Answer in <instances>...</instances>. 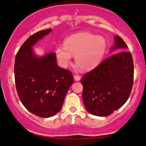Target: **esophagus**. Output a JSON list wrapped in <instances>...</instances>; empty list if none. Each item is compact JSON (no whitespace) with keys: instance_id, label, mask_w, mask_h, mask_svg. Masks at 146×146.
<instances>
[{"instance_id":"obj_1","label":"esophagus","mask_w":146,"mask_h":146,"mask_svg":"<svg viewBox=\"0 0 146 146\" xmlns=\"http://www.w3.org/2000/svg\"><path fill=\"white\" fill-rule=\"evenodd\" d=\"M74 80L76 81H79L80 80V76L79 75H77V74H75L74 76Z\"/></svg>"}]
</instances>
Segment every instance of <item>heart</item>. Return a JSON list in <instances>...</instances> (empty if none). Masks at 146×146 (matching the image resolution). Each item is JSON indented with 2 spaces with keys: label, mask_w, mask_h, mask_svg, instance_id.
Here are the masks:
<instances>
[{
  "label": "heart",
  "mask_w": 146,
  "mask_h": 146,
  "mask_svg": "<svg viewBox=\"0 0 146 146\" xmlns=\"http://www.w3.org/2000/svg\"><path fill=\"white\" fill-rule=\"evenodd\" d=\"M64 47L58 46L56 55L62 67L70 63L74 56L75 63L84 70H90L99 64L106 50L107 42L102 36L88 33L73 35L65 40Z\"/></svg>",
  "instance_id": "heart-1"
}]
</instances>
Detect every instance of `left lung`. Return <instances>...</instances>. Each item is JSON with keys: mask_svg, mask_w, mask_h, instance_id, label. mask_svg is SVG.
Listing matches in <instances>:
<instances>
[{"mask_svg": "<svg viewBox=\"0 0 146 146\" xmlns=\"http://www.w3.org/2000/svg\"><path fill=\"white\" fill-rule=\"evenodd\" d=\"M111 49H121L107 58L81 79L82 99L89 113L107 116L122 106L128 99L133 83L132 56L119 36Z\"/></svg>", "mask_w": 146, "mask_h": 146, "instance_id": "8db88e82", "label": "left lung"}]
</instances>
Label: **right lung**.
Returning <instances> with one entry per match:
<instances>
[{
  "instance_id": "right-lung-1",
  "label": "right lung",
  "mask_w": 146,
  "mask_h": 146,
  "mask_svg": "<svg viewBox=\"0 0 146 146\" xmlns=\"http://www.w3.org/2000/svg\"><path fill=\"white\" fill-rule=\"evenodd\" d=\"M51 31H40L31 36L15 58V84L20 100L30 112L41 117L54 116L60 110L74 82L71 72L57 65L54 52L42 57L33 52V45Z\"/></svg>"
}]
</instances>
